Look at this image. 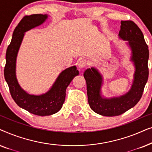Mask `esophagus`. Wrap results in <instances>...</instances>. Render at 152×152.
<instances>
[{
	"instance_id": "34e87169",
	"label": "esophagus",
	"mask_w": 152,
	"mask_h": 152,
	"mask_svg": "<svg viewBox=\"0 0 152 152\" xmlns=\"http://www.w3.org/2000/svg\"><path fill=\"white\" fill-rule=\"evenodd\" d=\"M87 65V61L86 59H81L78 61V68L80 69H83V68L86 67Z\"/></svg>"
}]
</instances>
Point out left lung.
Wrapping results in <instances>:
<instances>
[{
	"label": "left lung",
	"mask_w": 152,
	"mask_h": 152,
	"mask_svg": "<svg viewBox=\"0 0 152 152\" xmlns=\"http://www.w3.org/2000/svg\"><path fill=\"white\" fill-rule=\"evenodd\" d=\"M119 37L128 41L132 53L131 61L134 62L136 69L130 90L120 97H102L101 86L103 79L101 74L93 67L88 68L84 72L91 109L104 116L120 115L134 107L142 97L148 80L149 50L142 31L132 20H122Z\"/></svg>",
	"instance_id": "obj_1"
}]
</instances>
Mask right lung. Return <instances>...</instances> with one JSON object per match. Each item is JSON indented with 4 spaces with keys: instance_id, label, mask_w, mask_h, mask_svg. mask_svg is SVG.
<instances>
[{
    "instance_id": "add662e5",
    "label": "right lung",
    "mask_w": 152,
    "mask_h": 152,
    "mask_svg": "<svg viewBox=\"0 0 152 152\" xmlns=\"http://www.w3.org/2000/svg\"><path fill=\"white\" fill-rule=\"evenodd\" d=\"M48 18L47 14H32L22 18L14 29L10 44L6 52L4 76L12 98L18 107L37 115L55 114L61 109L65 101L66 90L79 71L75 66L62 71L47 93L40 95H30L21 88L16 77V61L25 32L40 26Z\"/></svg>"
}]
</instances>
